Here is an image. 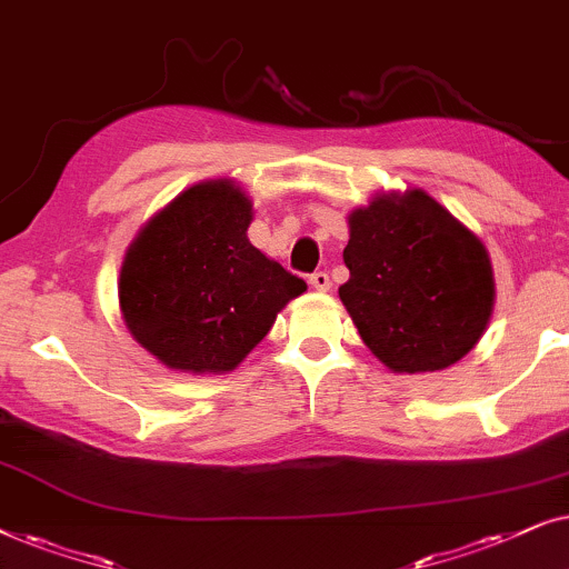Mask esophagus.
<instances>
[{
	"label": "esophagus",
	"mask_w": 569,
	"mask_h": 569,
	"mask_svg": "<svg viewBox=\"0 0 569 569\" xmlns=\"http://www.w3.org/2000/svg\"><path fill=\"white\" fill-rule=\"evenodd\" d=\"M309 286H312V289H317V291H328L330 289V276L325 270H317V272H312V276H309Z\"/></svg>",
	"instance_id": "obj_1"
}]
</instances>
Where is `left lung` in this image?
I'll use <instances>...</instances> for the list:
<instances>
[{
    "label": "left lung",
    "mask_w": 569,
    "mask_h": 569,
    "mask_svg": "<svg viewBox=\"0 0 569 569\" xmlns=\"http://www.w3.org/2000/svg\"><path fill=\"white\" fill-rule=\"evenodd\" d=\"M340 301L363 343L392 372H435L463 359L487 330L495 278L487 249L413 189L375 197L348 216Z\"/></svg>",
    "instance_id": "left-lung-1"
}]
</instances>
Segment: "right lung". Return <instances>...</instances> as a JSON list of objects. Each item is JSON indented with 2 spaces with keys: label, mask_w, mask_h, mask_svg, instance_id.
Returning <instances> with one entry per match:
<instances>
[{
  "label": "right lung",
  "mask_w": 569,
  "mask_h": 569,
  "mask_svg": "<svg viewBox=\"0 0 569 569\" xmlns=\"http://www.w3.org/2000/svg\"><path fill=\"white\" fill-rule=\"evenodd\" d=\"M252 202L231 181L181 192L132 241L119 276L127 328L166 367L231 372L307 283L249 244Z\"/></svg>",
  "instance_id": "add662e5"
}]
</instances>
